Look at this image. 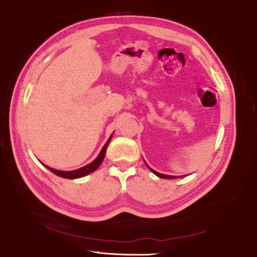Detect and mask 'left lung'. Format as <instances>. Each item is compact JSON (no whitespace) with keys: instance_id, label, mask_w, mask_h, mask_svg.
Instances as JSON below:
<instances>
[{"instance_id":"1","label":"left lung","mask_w":257,"mask_h":257,"mask_svg":"<svg viewBox=\"0 0 257 257\" xmlns=\"http://www.w3.org/2000/svg\"><path fill=\"white\" fill-rule=\"evenodd\" d=\"M146 165H147V163H146ZM148 166V165H147ZM148 168H149L151 172L154 174V175H157L158 177H160V178H163V179H176V178H180V177H183V176H180V177H176V176H168V175H163V174H160V173H158V172H155V170H153L152 168H150L149 166H148Z\"/></svg>"}]
</instances>
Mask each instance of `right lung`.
Masks as SVG:
<instances>
[{
    "label": "right lung",
    "mask_w": 257,
    "mask_h": 257,
    "mask_svg": "<svg viewBox=\"0 0 257 257\" xmlns=\"http://www.w3.org/2000/svg\"><path fill=\"white\" fill-rule=\"evenodd\" d=\"M111 137H112V135L106 142L105 146L103 147L102 151L99 152L98 157L94 161H93L92 163H90V164L87 165V166H84V167L79 168V169H76V170H72V172H61V170L53 169V168H51L49 166H46V167H47L50 170V172H52L54 175H57V176L62 177V178H66V179H76V178H81V177H83L85 175H89V174L94 172V170H96L99 167V165L102 164V162H103V160L105 158L107 146H108V144H109Z\"/></svg>",
    "instance_id": "obj_1"
}]
</instances>
